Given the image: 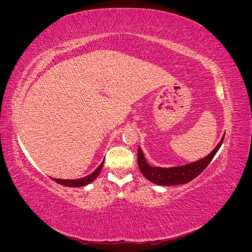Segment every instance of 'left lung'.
<instances>
[{
	"mask_svg": "<svg viewBox=\"0 0 252 252\" xmlns=\"http://www.w3.org/2000/svg\"><path fill=\"white\" fill-rule=\"evenodd\" d=\"M224 136L220 139L219 144L216 146L208 156L199 159V161L181 165L174 167H155L151 166L146 162L142 149L139 147L138 149V165L142 174L151 183L159 186H174L186 184L190 181L195 179L206 167L209 165L212 161V158L217 155L218 150L220 149V145L224 141Z\"/></svg>",
	"mask_w": 252,
	"mask_h": 252,
	"instance_id": "8db88e82",
	"label": "left lung"
}]
</instances>
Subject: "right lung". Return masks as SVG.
Returning <instances> with one entry per match:
<instances>
[{
	"label": "right lung",
	"mask_w": 252,
	"mask_h": 252,
	"mask_svg": "<svg viewBox=\"0 0 252 252\" xmlns=\"http://www.w3.org/2000/svg\"><path fill=\"white\" fill-rule=\"evenodd\" d=\"M103 164H104V161L100 165H98L97 168L93 173H90V174L86 175V177L81 178V179H77V180H63V179H55V178H52V180L55 181V182H57L58 184L63 185V186H67V187H82V186H86V185L90 184V183H93L97 178L98 173H100L101 170H102Z\"/></svg>",
	"instance_id": "1"
}]
</instances>
